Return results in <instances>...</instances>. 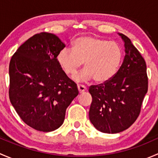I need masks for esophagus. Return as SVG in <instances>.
<instances>
[{
  "instance_id": "obj_1",
  "label": "esophagus",
  "mask_w": 158,
  "mask_h": 158,
  "mask_svg": "<svg viewBox=\"0 0 158 158\" xmlns=\"http://www.w3.org/2000/svg\"><path fill=\"white\" fill-rule=\"evenodd\" d=\"M77 87H78V90H79V93H82V92H84L85 90H86V88L82 85H78Z\"/></svg>"
}]
</instances>
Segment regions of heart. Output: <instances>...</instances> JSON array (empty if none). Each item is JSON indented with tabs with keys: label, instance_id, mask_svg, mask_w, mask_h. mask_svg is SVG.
Instances as JSON below:
<instances>
[{
	"label": "heart",
	"instance_id": "b5f03b06",
	"mask_svg": "<svg viewBox=\"0 0 158 158\" xmlns=\"http://www.w3.org/2000/svg\"><path fill=\"white\" fill-rule=\"evenodd\" d=\"M123 60V52L114 42L95 36L77 38L73 49L63 48L57 55V62L67 76H73L82 66L85 69L73 79L76 82L95 79L104 83L114 77Z\"/></svg>",
	"mask_w": 158,
	"mask_h": 158
}]
</instances>
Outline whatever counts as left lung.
Segmentation results:
<instances>
[{"label": "left lung", "mask_w": 158, "mask_h": 158, "mask_svg": "<svg viewBox=\"0 0 158 158\" xmlns=\"http://www.w3.org/2000/svg\"><path fill=\"white\" fill-rule=\"evenodd\" d=\"M118 35L125 52L120 69L109 82L89 89L92 97L90 122L97 130L108 134L123 131L136 121L148 86L144 58L128 37Z\"/></svg>", "instance_id": "1"}]
</instances>
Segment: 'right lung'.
<instances>
[{
	"label": "right lung",
	"mask_w": 158,
	"mask_h": 158,
	"mask_svg": "<svg viewBox=\"0 0 158 158\" xmlns=\"http://www.w3.org/2000/svg\"><path fill=\"white\" fill-rule=\"evenodd\" d=\"M66 47L53 33H37L23 43L9 66V97L20 118L40 131L59 128L79 94L77 85L57 62Z\"/></svg>",
	"instance_id": "1"
}]
</instances>
